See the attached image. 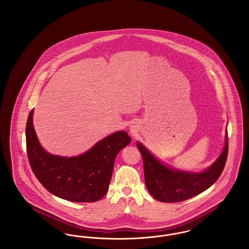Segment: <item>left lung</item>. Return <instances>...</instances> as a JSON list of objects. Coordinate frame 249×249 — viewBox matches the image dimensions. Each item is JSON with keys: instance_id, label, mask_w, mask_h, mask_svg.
<instances>
[{"instance_id": "obj_1", "label": "left lung", "mask_w": 249, "mask_h": 249, "mask_svg": "<svg viewBox=\"0 0 249 249\" xmlns=\"http://www.w3.org/2000/svg\"><path fill=\"white\" fill-rule=\"evenodd\" d=\"M137 147L143 159L145 184L149 193L161 202H179L202 193L219 178L228 157V131L221 154L201 171L176 169L159 160L140 142H137Z\"/></svg>"}]
</instances>
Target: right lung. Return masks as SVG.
<instances>
[{
	"instance_id": "obj_1",
	"label": "right lung",
	"mask_w": 249,
	"mask_h": 249,
	"mask_svg": "<svg viewBox=\"0 0 249 249\" xmlns=\"http://www.w3.org/2000/svg\"><path fill=\"white\" fill-rule=\"evenodd\" d=\"M34 109L26 124L28 159L35 175L54 196L73 202H93L105 196L119 152L130 143L124 130L107 136L76 157H62L47 152L34 127Z\"/></svg>"
}]
</instances>
